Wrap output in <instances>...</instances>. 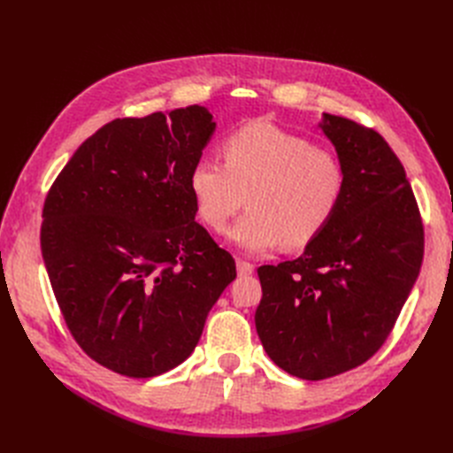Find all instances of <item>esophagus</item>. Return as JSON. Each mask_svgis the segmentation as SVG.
Masks as SVG:
<instances>
[{"instance_id":"34e87169","label":"esophagus","mask_w":453,"mask_h":453,"mask_svg":"<svg viewBox=\"0 0 453 453\" xmlns=\"http://www.w3.org/2000/svg\"><path fill=\"white\" fill-rule=\"evenodd\" d=\"M236 268H238L240 276H251L253 270H255V266L251 263H248V260H243V258L236 260Z\"/></svg>"}]
</instances>
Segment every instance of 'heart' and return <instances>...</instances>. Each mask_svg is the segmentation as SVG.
<instances>
[{
	"instance_id": "heart-1",
	"label": "heart",
	"mask_w": 453,
	"mask_h": 453,
	"mask_svg": "<svg viewBox=\"0 0 453 453\" xmlns=\"http://www.w3.org/2000/svg\"><path fill=\"white\" fill-rule=\"evenodd\" d=\"M223 166L198 160L188 190L202 223L225 225L245 203L250 211L228 238L250 253H265L285 242L306 248L331 225L346 190V172L331 150L272 122H251L221 143Z\"/></svg>"
}]
</instances>
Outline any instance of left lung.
Segmentation results:
<instances>
[{"label": "left lung", "instance_id": "left-lung-1", "mask_svg": "<svg viewBox=\"0 0 453 453\" xmlns=\"http://www.w3.org/2000/svg\"><path fill=\"white\" fill-rule=\"evenodd\" d=\"M346 172L340 208L304 253L260 266L257 334L268 357L303 380L363 365L381 348L418 280L423 223L401 160L381 135L323 113Z\"/></svg>", "mask_w": 453, "mask_h": 453}]
</instances>
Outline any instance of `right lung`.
Returning a JSON list of instances; mask_svg holds the SVG:
<instances>
[{
    "label": "right lung",
    "instance_id": "1",
    "mask_svg": "<svg viewBox=\"0 0 453 453\" xmlns=\"http://www.w3.org/2000/svg\"><path fill=\"white\" fill-rule=\"evenodd\" d=\"M215 122L188 105L115 119L81 145L43 205L41 251L72 336L90 359L153 378L195 351L236 278L202 225L188 173Z\"/></svg>",
    "mask_w": 453,
    "mask_h": 453
}]
</instances>
